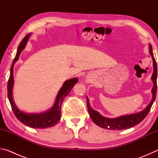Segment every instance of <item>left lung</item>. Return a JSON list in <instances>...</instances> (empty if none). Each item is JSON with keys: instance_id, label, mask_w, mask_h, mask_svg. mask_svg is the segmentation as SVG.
<instances>
[{"instance_id": "1", "label": "left lung", "mask_w": 158, "mask_h": 158, "mask_svg": "<svg viewBox=\"0 0 158 158\" xmlns=\"http://www.w3.org/2000/svg\"><path fill=\"white\" fill-rule=\"evenodd\" d=\"M149 53L151 54L153 61V73L152 74L151 79L153 82V87L152 89V97L151 102L149 103V105L146 106V108L139 113L126 115V116H123L121 117L116 118H109L102 116L101 114H99L97 111L93 110L90 105L89 100L86 96L87 100V108L88 111L90 115V117L91 118L92 121L98 125L99 127L102 128H105L107 130H125L128 129L132 127L135 126L141 123L143 120L145 118L147 114L151 110V108L156 98L157 93V64L156 61L155 60L153 56V49H152L151 44H149Z\"/></svg>"}]
</instances>
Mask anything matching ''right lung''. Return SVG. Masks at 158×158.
I'll list each match as a JSON object with an SVG mask.
<instances>
[{
    "instance_id": "add662e5",
    "label": "right lung",
    "mask_w": 158,
    "mask_h": 158,
    "mask_svg": "<svg viewBox=\"0 0 158 158\" xmlns=\"http://www.w3.org/2000/svg\"><path fill=\"white\" fill-rule=\"evenodd\" d=\"M30 35L31 34H28L27 35H26L18 47L17 54H16V56L14 58L12 65L11 66V69H10V75L8 79V83H7V96H8L9 101L10 105H11L13 112H14L15 115L19 121L26 125V126L33 128L43 129V128L54 126L60 121L61 116V105H62L63 101L64 98L71 91V89H73L74 84H77V82L78 81V79L73 78L67 80L64 82L63 86L61 87L56 96V98L54 105L49 111H45L42 114H26L21 111L17 107V106L15 105L12 98V89L13 85H14L13 68H14L15 62L19 58L21 52L25 48Z\"/></svg>"
}]
</instances>
